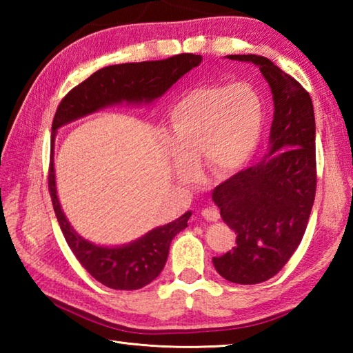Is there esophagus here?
Instances as JSON below:
<instances>
[{
    "label": "esophagus",
    "instance_id": "obj_1",
    "mask_svg": "<svg viewBox=\"0 0 353 353\" xmlns=\"http://www.w3.org/2000/svg\"><path fill=\"white\" fill-rule=\"evenodd\" d=\"M201 215H203V219L208 221H216L220 219V211L215 206H209L201 211Z\"/></svg>",
    "mask_w": 353,
    "mask_h": 353
}]
</instances>
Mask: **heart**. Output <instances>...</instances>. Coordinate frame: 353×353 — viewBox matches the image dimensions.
I'll use <instances>...</instances> for the list:
<instances>
[{"instance_id": "heart-1", "label": "heart", "mask_w": 353, "mask_h": 353, "mask_svg": "<svg viewBox=\"0 0 353 353\" xmlns=\"http://www.w3.org/2000/svg\"><path fill=\"white\" fill-rule=\"evenodd\" d=\"M265 125V104L247 83L194 88L168 110L172 168L190 181L203 161L214 177L243 170L258 150Z\"/></svg>"}]
</instances>
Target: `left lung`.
<instances>
[{"label":"left lung","mask_w":353,"mask_h":353,"mask_svg":"<svg viewBox=\"0 0 353 353\" xmlns=\"http://www.w3.org/2000/svg\"><path fill=\"white\" fill-rule=\"evenodd\" d=\"M256 65L273 94L274 115L264 159L212 191L236 245L212 258L224 279L253 285L268 281L301 244L316 197V118L310 94L270 59L232 54Z\"/></svg>","instance_id":"obj_1"}]
</instances>
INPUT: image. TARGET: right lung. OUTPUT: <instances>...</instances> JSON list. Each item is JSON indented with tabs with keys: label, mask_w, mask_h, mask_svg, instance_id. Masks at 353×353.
<instances>
[{
	"label": "right lung",
	"mask_w": 353,
	"mask_h": 353,
	"mask_svg": "<svg viewBox=\"0 0 353 353\" xmlns=\"http://www.w3.org/2000/svg\"><path fill=\"white\" fill-rule=\"evenodd\" d=\"M201 56L185 52L165 61L110 65L94 72L65 95L51 127V162L48 186L52 208L70 249L86 272L114 290H139L153 282L163 270L170 244L179 232L188 228L191 211L181 219L148 230L145 235L123 245H99L72 229L57 199L52 148L61 127L117 104H152L186 72L201 63Z\"/></svg>",
	"instance_id": "obj_1"
}]
</instances>
